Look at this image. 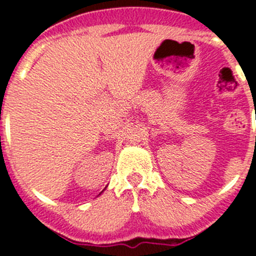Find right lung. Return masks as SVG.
Wrapping results in <instances>:
<instances>
[{
  "mask_svg": "<svg viewBox=\"0 0 256 256\" xmlns=\"http://www.w3.org/2000/svg\"><path fill=\"white\" fill-rule=\"evenodd\" d=\"M100 195H101V194H100Z\"/></svg>",
  "mask_w": 256,
  "mask_h": 256,
  "instance_id": "obj_1",
  "label": "right lung"
}]
</instances>
